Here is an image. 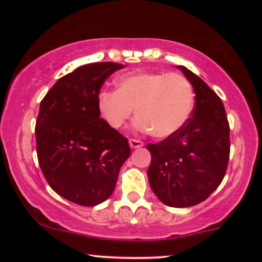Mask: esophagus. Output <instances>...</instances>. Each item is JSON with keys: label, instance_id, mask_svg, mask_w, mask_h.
Listing matches in <instances>:
<instances>
[{"label": "esophagus", "instance_id": "1", "mask_svg": "<svg viewBox=\"0 0 262 262\" xmlns=\"http://www.w3.org/2000/svg\"><path fill=\"white\" fill-rule=\"evenodd\" d=\"M129 145H130L132 149H138V148H141V146H144V143L138 139H129Z\"/></svg>", "mask_w": 262, "mask_h": 262}]
</instances>
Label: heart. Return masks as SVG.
Wrapping results in <instances>:
<instances>
[{
    "label": "heart",
    "mask_w": 262,
    "mask_h": 262,
    "mask_svg": "<svg viewBox=\"0 0 262 262\" xmlns=\"http://www.w3.org/2000/svg\"><path fill=\"white\" fill-rule=\"evenodd\" d=\"M116 86V91L102 90L97 95L98 112L113 129H121L135 108L134 128L164 139L181 130L193 111V86L181 74H128Z\"/></svg>",
    "instance_id": "1"
}]
</instances>
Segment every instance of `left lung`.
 <instances>
[{
  "mask_svg": "<svg viewBox=\"0 0 262 262\" xmlns=\"http://www.w3.org/2000/svg\"><path fill=\"white\" fill-rule=\"evenodd\" d=\"M193 86L191 118L181 130L160 143L148 144L150 187L169 207L196 206L223 181L230 152L229 123L223 102L202 79L179 66Z\"/></svg>",
  "mask_w": 262,
  "mask_h": 262,
  "instance_id": "left-lung-1",
  "label": "left lung"
}]
</instances>
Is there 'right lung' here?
Returning <instances> with one entry per match:
<instances>
[{
	"instance_id": "add662e5",
	"label": "right lung",
	"mask_w": 262,
	"mask_h": 262,
	"mask_svg": "<svg viewBox=\"0 0 262 262\" xmlns=\"http://www.w3.org/2000/svg\"><path fill=\"white\" fill-rule=\"evenodd\" d=\"M123 68L117 62L80 66L40 102L35 123L40 169L56 193L80 206L106 201L130 155L127 138L101 118L97 107L104 81Z\"/></svg>"
}]
</instances>
